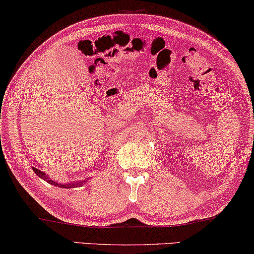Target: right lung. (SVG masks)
<instances>
[{
	"mask_svg": "<svg viewBox=\"0 0 254 254\" xmlns=\"http://www.w3.org/2000/svg\"><path fill=\"white\" fill-rule=\"evenodd\" d=\"M33 171L35 172L36 175L41 178V179H43V180H45V181H48L49 184L54 185V186H58V187H60V188H74V187H77V186H82V185H84V184H85V180H82V181H77V183H69V184L62 185V184L56 183V181H54V180H51L50 178H49L47 175H45L44 172L40 171V170H37V169H35V168H33Z\"/></svg>",
	"mask_w": 254,
	"mask_h": 254,
	"instance_id": "obj_1",
	"label": "right lung"
}]
</instances>
